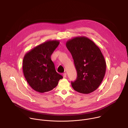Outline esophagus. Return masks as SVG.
Segmentation results:
<instances>
[{"label": "esophagus", "instance_id": "34e87169", "mask_svg": "<svg viewBox=\"0 0 128 128\" xmlns=\"http://www.w3.org/2000/svg\"><path fill=\"white\" fill-rule=\"evenodd\" d=\"M63 78H66V76H67L66 73H64V74H63Z\"/></svg>", "mask_w": 128, "mask_h": 128}]
</instances>
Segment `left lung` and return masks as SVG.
<instances>
[{
    "label": "left lung",
    "instance_id": "obj_1",
    "mask_svg": "<svg viewBox=\"0 0 128 128\" xmlns=\"http://www.w3.org/2000/svg\"><path fill=\"white\" fill-rule=\"evenodd\" d=\"M66 45L77 71L76 80L71 82L73 88L82 94L94 92L100 85L106 72V62L101 50L85 36L68 40Z\"/></svg>",
    "mask_w": 128,
    "mask_h": 128
}]
</instances>
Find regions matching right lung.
Instances as JSON below:
<instances>
[{
    "instance_id": "add662e5",
    "label": "right lung",
    "mask_w": 128,
    "mask_h": 128,
    "mask_svg": "<svg viewBox=\"0 0 128 128\" xmlns=\"http://www.w3.org/2000/svg\"><path fill=\"white\" fill-rule=\"evenodd\" d=\"M60 42L48 40L27 52L23 60L24 76L29 86L36 92L44 93L55 88L63 76L56 72L50 59Z\"/></svg>"
}]
</instances>
